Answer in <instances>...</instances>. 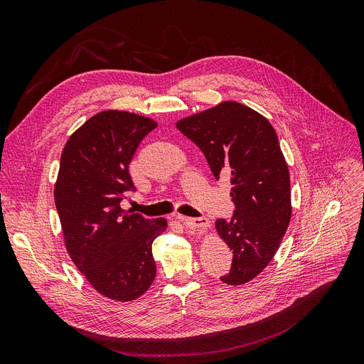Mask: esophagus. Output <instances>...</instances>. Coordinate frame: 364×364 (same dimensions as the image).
I'll use <instances>...</instances> for the list:
<instances>
[{
    "instance_id": "obj_1",
    "label": "esophagus",
    "mask_w": 364,
    "mask_h": 364,
    "mask_svg": "<svg viewBox=\"0 0 364 364\" xmlns=\"http://www.w3.org/2000/svg\"><path fill=\"white\" fill-rule=\"evenodd\" d=\"M181 222L191 228L192 231H196L198 234H204L207 232V230L210 228V220L207 218H198V219H192V218H181Z\"/></svg>"
}]
</instances>
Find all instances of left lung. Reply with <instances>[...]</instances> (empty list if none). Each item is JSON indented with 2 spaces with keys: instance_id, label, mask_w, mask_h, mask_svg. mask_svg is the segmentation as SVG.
I'll list each match as a JSON object with an SVG mask.
<instances>
[{
  "instance_id": "8db88e82",
  "label": "left lung",
  "mask_w": 364,
  "mask_h": 364,
  "mask_svg": "<svg viewBox=\"0 0 364 364\" xmlns=\"http://www.w3.org/2000/svg\"><path fill=\"white\" fill-rule=\"evenodd\" d=\"M177 129L204 153L214 178H231L235 205L231 219L216 220L232 250L228 285H245L270 264L291 220L287 160L268 119L238 102L180 119Z\"/></svg>"
}]
</instances>
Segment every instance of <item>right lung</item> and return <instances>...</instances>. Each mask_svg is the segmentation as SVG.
I'll list each match as a JSON object with an SVG mask.
<instances>
[{
    "mask_svg": "<svg viewBox=\"0 0 364 364\" xmlns=\"http://www.w3.org/2000/svg\"><path fill=\"white\" fill-rule=\"evenodd\" d=\"M156 127L138 114L99 112L72 134L60 160L53 195L65 249L90 285L117 301L136 300L151 287V245L168 226L119 207L134 191L132 157Z\"/></svg>",
    "mask_w": 364,
    "mask_h": 364,
    "instance_id": "right-lung-1",
    "label": "right lung"
}]
</instances>
